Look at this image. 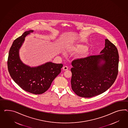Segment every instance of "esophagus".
<instances>
[{"instance_id": "1", "label": "esophagus", "mask_w": 128, "mask_h": 128, "mask_svg": "<svg viewBox=\"0 0 128 128\" xmlns=\"http://www.w3.org/2000/svg\"><path fill=\"white\" fill-rule=\"evenodd\" d=\"M68 68L67 66H64L63 67V70H64V71L67 70H68Z\"/></svg>"}]
</instances>
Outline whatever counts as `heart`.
Segmentation results:
<instances>
[{"label": "heart", "instance_id": "obj_1", "mask_svg": "<svg viewBox=\"0 0 128 128\" xmlns=\"http://www.w3.org/2000/svg\"><path fill=\"white\" fill-rule=\"evenodd\" d=\"M66 51L68 53H73L78 52V58L84 59L86 58L90 54L88 49L87 48L86 45L82 44H71L67 45L66 48Z\"/></svg>", "mask_w": 128, "mask_h": 128}]
</instances>
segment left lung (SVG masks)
<instances>
[{
	"instance_id": "obj_1",
	"label": "left lung",
	"mask_w": 128,
	"mask_h": 128,
	"mask_svg": "<svg viewBox=\"0 0 128 128\" xmlns=\"http://www.w3.org/2000/svg\"><path fill=\"white\" fill-rule=\"evenodd\" d=\"M118 49L108 39L100 54L77 59L72 62V89L77 95L90 98L103 93L118 76Z\"/></svg>"
}]
</instances>
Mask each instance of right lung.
<instances>
[{
	"label": "right lung",
	"instance_id": "1",
	"mask_svg": "<svg viewBox=\"0 0 128 128\" xmlns=\"http://www.w3.org/2000/svg\"><path fill=\"white\" fill-rule=\"evenodd\" d=\"M34 32L29 30L14 40L9 52L7 66L12 78L23 90L35 94L44 93L61 72L62 64L46 62L40 66L30 67L21 60L19 50L24 38Z\"/></svg>",
	"mask_w": 128,
	"mask_h": 128
}]
</instances>
